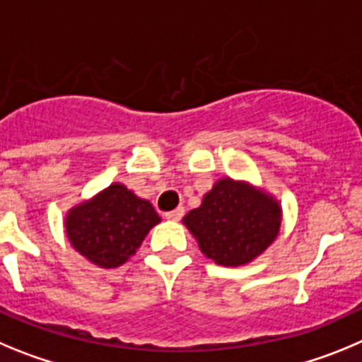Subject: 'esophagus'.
I'll return each mask as SVG.
<instances>
[{
	"instance_id": "1",
	"label": "esophagus",
	"mask_w": 362,
	"mask_h": 362,
	"mask_svg": "<svg viewBox=\"0 0 362 362\" xmlns=\"http://www.w3.org/2000/svg\"><path fill=\"white\" fill-rule=\"evenodd\" d=\"M184 213H185L184 207H177V209L165 213V218H168V220H180V218L184 216Z\"/></svg>"
}]
</instances>
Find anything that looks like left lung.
<instances>
[{
  "label": "left lung",
  "instance_id": "left-lung-1",
  "mask_svg": "<svg viewBox=\"0 0 362 362\" xmlns=\"http://www.w3.org/2000/svg\"><path fill=\"white\" fill-rule=\"evenodd\" d=\"M184 223L207 258L218 265L238 267L274 242L281 209L265 193L226 178L214 184L198 209L185 214Z\"/></svg>",
  "mask_w": 362,
  "mask_h": 362
}]
</instances>
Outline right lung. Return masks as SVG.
Instances as JSON below:
<instances>
[{"label":"right lung","instance_id":"right-lung-1","mask_svg":"<svg viewBox=\"0 0 362 362\" xmlns=\"http://www.w3.org/2000/svg\"><path fill=\"white\" fill-rule=\"evenodd\" d=\"M158 221L160 216L148 200L136 198L124 185L113 184L70 211L66 233L84 258L112 269L135 254Z\"/></svg>","mask_w":362,"mask_h":362}]
</instances>
